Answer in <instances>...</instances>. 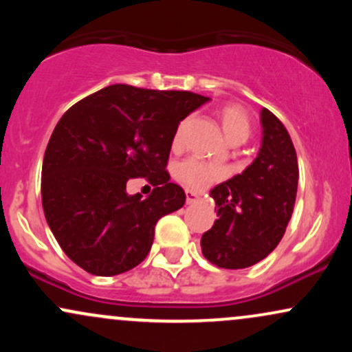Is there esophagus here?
<instances>
[{
    "label": "esophagus",
    "instance_id": "esophagus-1",
    "mask_svg": "<svg viewBox=\"0 0 352 352\" xmlns=\"http://www.w3.org/2000/svg\"><path fill=\"white\" fill-rule=\"evenodd\" d=\"M185 199H187V204L190 205V204H195V201H199L200 200V197L197 195L195 192H192V190H185Z\"/></svg>",
    "mask_w": 352,
    "mask_h": 352
}]
</instances>
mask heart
Instances as JSON below:
<instances>
[{
  "label": "heart",
  "mask_w": 352,
  "mask_h": 352,
  "mask_svg": "<svg viewBox=\"0 0 352 352\" xmlns=\"http://www.w3.org/2000/svg\"><path fill=\"white\" fill-rule=\"evenodd\" d=\"M218 117H220L221 127H223L225 135H227L230 142H235V140H243L245 142L248 139L252 124H250V117L243 107L238 106V104H227V106L220 107ZM185 129H187V120L180 122L175 131V135H173L172 144L175 148L184 144ZM223 175L225 172L221 167H218L215 164L204 162V160L195 159V157L184 160L175 168L177 179L193 190L207 188L212 182L221 179Z\"/></svg>",
  "instance_id": "b5f03b06"
}]
</instances>
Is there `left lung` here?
I'll use <instances>...</instances> for the list:
<instances>
[{"label": "left lung", "mask_w": 352, "mask_h": 352, "mask_svg": "<svg viewBox=\"0 0 352 352\" xmlns=\"http://www.w3.org/2000/svg\"><path fill=\"white\" fill-rule=\"evenodd\" d=\"M261 147L243 172L210 190L217 220L201 236V253L218 268H248L276 248L296 200L298 159L288 131L261 109Z\"/></svg>", "instance_id": "8db88e82"}]
</instances>
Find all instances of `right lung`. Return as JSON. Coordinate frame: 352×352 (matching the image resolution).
<instances>
[{
    "instance_id": "obj_1",
    "label": "right lung",
    "mask_w": 352,
    "mask_h": 352,
    "mask_svg": "<svg viewBox=\"0 0 352 352\" xmlns=\"http://www.w3.org/2000/svg\"><path fill=\"white\" fill-rule=\"evenodd\" d=\"M210 98L114 84L74 104L56 125L43 160V210L76 265L114 276L142 263L155 223L184 207L185 192L165 170L180 120ZM147 176V199L126 182Z\"/></svg>"
}]
</instances>
